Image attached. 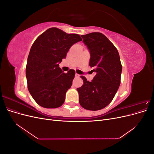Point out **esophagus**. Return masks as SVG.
<instances>
[{
	"mask_svg": "<svg viewBox=\"0 0 154 154\" xmlns=\"http://www.w3.org/2000/svg\"><path fill=\"white\" fill-rule=\"evenodd\" d=\"M79 76H80V75H79L78 74H77V73H76V74H75V76H76V77H78Z\"/></svg>",
	"mask_w": 154,
	"mask_h": 154,
	"instance_id": "34e87169",
	"label": "esophagus"
}]
</instances>
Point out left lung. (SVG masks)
<instances>
[{"mask_svg": "<svg viewBox=\"0 0 154 154\" xmlns=\"http://www.w3.org/2000/svg\"><path fill=\"white\" fill-rule=\"evenodd\" d=\"M81 36L89 51V66L96 74L91 82L81 76L83 84L77 88L79 102L87 110H101L110 103L119 88L122 71L119 54L113 44L101 32Z\"/></svg>", "mask_w": 154, "mask_h": 154, "instance_id": "obj_1", "label": "left lung"}]
</instances>
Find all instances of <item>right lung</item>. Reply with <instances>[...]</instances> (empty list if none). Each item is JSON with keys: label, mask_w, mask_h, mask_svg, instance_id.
I'll list each match as a JSON object with an SVG mask.
<instances>
[{"label": "right lung", "mask_w": 154, "mask_h": 154, "mask_svg": "<svg viewBox=\"0 0 154 154\" xmlns=\"http://www.w3.org/2000/svg\"><path fill=\"white\" fill-rule=\"evenodd\" d=\"M77 34H68L51 27L36 39L27 58L26 69L28 90L32 98L47 109L62 106L71 88L75 71L63 73L59 67L70 48L82 41Z\"/></svg>", "instance_id": "add662e5"}]
</instances>
